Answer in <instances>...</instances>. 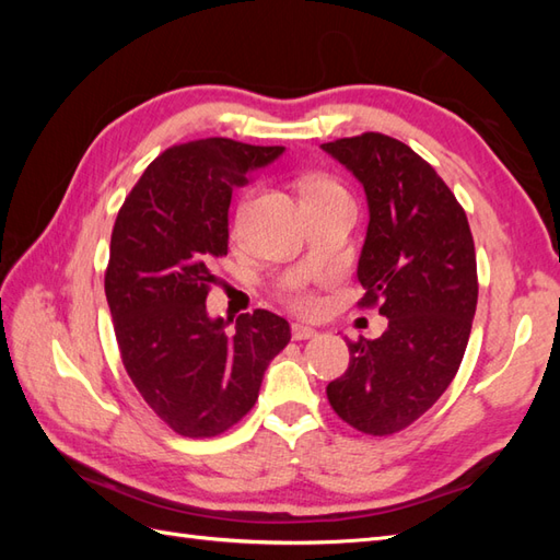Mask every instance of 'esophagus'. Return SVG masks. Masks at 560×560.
Returning a JSON list of instances; mask_svg holds the SVG:
<instances>
[{"label": "esophagus", "mask_w": 560, "mask_h": 560, "mask_svg": "<svg viewBox=\"0 0 560 560\" xmlns=\"http://www.w3.org/2000/svg\"><path fill=\"white\" fill-rule=\"evenodd\" d=\"M291 337H293L295 341L313 339V337H317V329L305 327V325H301V323H295V325H291Z\"/></svg>", "instance_id": "34e87169"}]
</instances>
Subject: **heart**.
Masks as SVG:
<instances>
[{"instance_id":"heart-1","label":"heart","mask_w":560,"mask_h":560,"mask_svg":"<svg viewBox=\"0 0 560 560\" xmlns=\"http://www.w3.org/2000/svg\"><path fill=\"white\" fill-rule=\"evenodd\" d=\"M323 192H339V187L331 183V180H327V177H315V180H311V183L305 185V197L307 195H323ZM291 303L299 307V311H303V313L315 311V305H317L313 295L301 293V291H295L291 295Z\"/></svg>"}]
</instances>
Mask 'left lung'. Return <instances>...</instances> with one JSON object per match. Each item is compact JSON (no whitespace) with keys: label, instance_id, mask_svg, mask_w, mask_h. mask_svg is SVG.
<instances>
[{"label":"left lung","instance_id":"left-lung-1","mask_svg":"<svg viewBox=\"0 0 560 560\" xmlns=\"http://www.w3.org/2000/svg\"><path fill=\"white\" fill-rule=\"evenodd\" d=\"M365 189L359 257L365 295L387 329L349 343V371L327 397L349 425L392 435L423 416L457 375L477 313V255L467 213L450 187L401 141L368 132L323 144Z\"/></svg>","mask_w":560,"mask_h":560}]
</instances>
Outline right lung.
I'll use <instances>...</instances> for the list:
<instances>
[{"label": "right lung", "instance_id": "add662e5", "mask_svg": "<svg viewBox=\"0 0 560 560\" xmlns=\"http://www.w3.org/2000/svg\"><path fill=\"white\" fill-rule=\"evenodd\" d=\"M283 151L187 141L149 165L117 213L105 271L115 337L139 395L180 435L211 438L241 421L291 341L287 319L269 311L235 319L233 335L207 311L209 265L229 255L233 187Z\"/></svg>", "mask_w": 560, "mask_h": 560}]
</instances>
